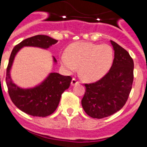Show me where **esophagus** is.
Instances as JSON below:
<instances>
[{
    "mask_svg": "<svg viewBox=\"0 0 147 147\" xmlns=\"http://www.w3.org/2000/svg\"><path fill=\"white\" fill-rule=\"evenodd\" d=\"M79 83V82H78L77 80L76 79V78H72V80H71V84L72 86L74 85H76V84H78Z\"/></svg>",
    "mask_w": 147,
    "mask_h": 147,
    "instance_id": "obj_1",
    "label": "esophagus"
}]
</instances>
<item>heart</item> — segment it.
Returning <instances> with one entry per match:
<instances>
[{
  "label": "heart",
  "mask_w": 147,
  "mask_h": 147,
  "mask_svg": "<svg viewBox=\"0 0 147 147\" xmlns=\"http://www.w3.org/2000/svg\"><path fill=\"white\" fill-rule=\"evenodd\" d=\"M113 58L114 53L110 45L78 41L68 47L60 60L66 72L72 73L79 66L82 77L86 81L93 82L108 72L113 65Z\"/></svg>",
  "instance_id": "heart-1"
}]
</instances>
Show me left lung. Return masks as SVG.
I'll list each match as a JSON object with an SVG mask.
<instances>
[{"mask_svg":"<svg viewBox=\"0 0 147 147\" xmlns=\"http://www.w3.org/2000/svg\"><path fill=\"white\" fill-rule=\"evenodd\" d=\"M114 59L108 73L97 82L85 84L82 107L89 116L102 119L119 111L125 104L134 81V61L130 54L110 40Z\"/></svg>","mask_w":147,"mask_h":147,"instance_id":"obj_1","label":"left lung"}]
</instances>
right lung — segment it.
Returning a JSON list of instances; mask_svg holds the SVG:
<instances>
[{"label":"right lung","instance_id":"obj_1","mask_svg":"<svg viewBox=\"0 0 147 147\" xmlns=\"http://www.w3.org/2000/svg\"><path fill=\"white\" fill-rule=\"evenodd\" d=\"M57 41L51 37L38 34L23 40L12 51L6 76L8 93L16 107L28 115L39 117L51 115L57 109L62 94L69 88L71 78L62 76L57 72H51L40 84L34 88H20L14 84L10 76V70L16 55L24 47L47 49ZM53 59V63H57L54 57Z\"/></svg>","mask_w":147,"mask_h":147}]
</instances>
